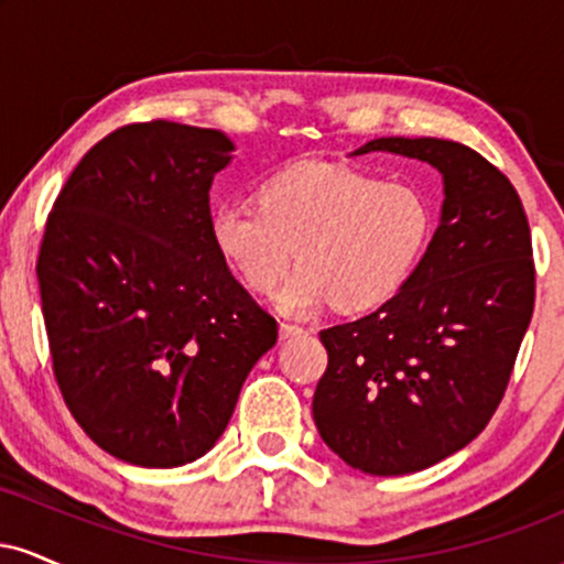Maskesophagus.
I'll list each match as a JSON object with an SVG mask.
<instances>
[{
	"label": "esophagus",
	"mask_w": 564,
	"mask_h": 564,
	"mask_svg": "<svg viewBox=\"0 0 564 564\" xmlns=\"http://www.w3.org/2000/svg\"><path fill=\"white\" fill-rule=\"evenodd\" d=\"M278 334H281V339H296V336H304L307 332H304L302 326H291V323H281V328H278Z\"/></svg>",
	"instance_id": "esophagus-1"
}]
</instances>
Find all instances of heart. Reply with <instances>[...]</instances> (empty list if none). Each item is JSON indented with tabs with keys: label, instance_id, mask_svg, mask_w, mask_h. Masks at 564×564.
<instances>
[{
	"label": "heart",
	"instance_id": "heart-1",
	"mask_svg": "<svg viewBox=\"0 0 564 564\" xmlns=\"http://www.w3.org/2000/svg\"><path fill=\"white\" fill-rule=\"evenodd\" d=\"M432 230L426 198L408 183L368 172L300 164L264 180L257 204L230 200L212 212L219 254L254 291H278L281 313L307 318L326 304L360 313L394 296Z\"/></svg>",
	"mask_w": 564,
	"mask_h": 564
}]
</instances>
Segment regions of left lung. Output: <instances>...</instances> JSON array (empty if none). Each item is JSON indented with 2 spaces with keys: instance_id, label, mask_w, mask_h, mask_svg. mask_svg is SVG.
Returning <instances> with one entry per match:
<instances>
[{
  "instance_id": "obj_1",
  "label": "left lung",
  "mask_w": 564,
  "mask_h": 564,
  "mask_svg": "<svg viewBox=\"0 0 564 564\" xmlns=\"http://www.w3.org/2000/svg\"><path fill=\"white\" fill-rule=\"evenodd\" d=\"M443 174L422 262L377 313L321 332L328 368L313 398L323 443L377 477L422 471L469 445L501 403L535 302L522 200L507 174L453 140L379 138Z\"/></svg>"
}]
</instances>
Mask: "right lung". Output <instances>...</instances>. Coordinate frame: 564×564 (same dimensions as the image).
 <instances>
[{"label": "right lung", "instance_id": "right-lung-1", "mask_svg": "<svg viewBox=\"0 0 564 564\" xmlns=\"http://www.w3.org/2000/svg\"><path fill=\"white\" fill-rule=\"evenodd\" d=\"M232 151L219 129L127 124L89 148L47 217L36 278L57 387L134 467L204 456L278 339L212 238L209 187Z\"/></svg>", "mask_w": 564, "mask_h": 564}]
</instances>
